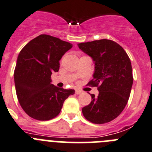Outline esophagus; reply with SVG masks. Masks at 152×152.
<instances>
[{"label": "esophagus", "instance_id": "esophagus-1", "mask_svg": "<svg viewBox=\"0 0 152 152\" xmlns=\"http://www.w3.org/2000/svg\"><path fill=\"white\" fill-rule=\"evenodd\" d=\"M83 93V91L81 90H79V89H76V94H80Z\"/></svg>", "mask_w": 152, "mask_h": 152}]
</instances>
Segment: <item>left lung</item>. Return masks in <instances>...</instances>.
<instances>
[{
	"mask_svg": "<svg viewBox=\"0 0 152 152\" xmlns=\"http://www.w3.org/2000/svg\"><path fill=\"white\" fill-rule=\"evenodd\" d=\"M79 48L93 58L94 78L88 83L97 87L99 94H91V102L83 108V114L94 124L113 121L124 110L133 85L131 62L119 44L107 39L81 42Z\"/></svg>",
	"mask_w": 152,
	"mask_h": 152,
	"instance_id": "left-lung-1",
	"label": "left lung"
}]
</instances>
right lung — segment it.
<instances>
[{
	"label": "right lung",
	"mask_w": 152,
	"mask_h": 152,
	"mask_svg": "<svg viewBox=\"0 0 152 152\" xmlns=\"http://www.w3.org/2000/svg\"><path fill=\"white\" fill-rule=\"evenodd\" d=\"M72 46L59 38L41 34L21 50L14 71L15 91L22 108L32 118H54L64 100L75 93L51 84L52 72L58 71L59 61Z\"/></svg>",
	"instance_id": "add662e5"
}]
</instances>
